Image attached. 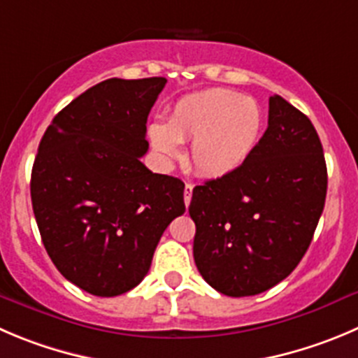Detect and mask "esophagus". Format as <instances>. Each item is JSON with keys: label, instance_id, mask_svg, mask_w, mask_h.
Returning <instances> with one entry per match:
<instances>
[{"label": "esophagus", "instance_id": "esophagus-1", "mask_svg": "<svg viewBox=\"0 0 358 358\" xmlns=\"http://www.w3.org/2000/svg\"><path fill=\"white\" fill-rule=\"evenodd\" d=\"M192 195H193V185L186 182V186H185V203H186V207H188L189 202H192Z\"/></svg>", "mask_w": 358, "mask_h": 358}]
</instances>
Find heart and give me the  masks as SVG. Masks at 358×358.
<instances>
[{"instance_id":"1","label":"heart","mask_w":358,"mask_h":358,"mask_svg":"<svg viewBox=\"0 0 358 358\" xmlns=\"http://www.w3.org/2000/svg\"><path fill=\"white\" fill-rule=\"evenodd\" d=\"M264 128V112L253 98L230 90L188 94L173 105L169 122L149 126V141L163 162L181 155L192 142V165L206 177L236 172L253 155Z\"/></svg>"}]
</instances>
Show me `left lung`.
<instances>
[{
  "instance_id": "8db88e82",
  "label": "left lung",
  "mask_w": 358,
  "mask_h": 358,
  "mask_svg": "<svg viewBox=\"0 0 358 358\" xmlns=\"http://www.w3.org/2000/svg\"><path fill=\"white\" fill-rule=\"evenodd\" d=\"M327 195L322 142L308 115L268 98V126L230 176L193 188V258L207 283L248 297L283 281L311 244Z\"/></svg>"
}]
</instances>
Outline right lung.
<instances>
[{"mask_svg":"<svg viewBox=\"0 0 358 358\" xmlns=\"http://www.w3.org/2000/svg\"><path fill=\"white\" fill-rule=\"evenodd\" d=\"M166 79H107L68 103L43 134L31 202L57 271L84 292L137 287L165 228L185 207V182L152 173L145 122Z\"/></svg>","mask_w":358,"mask_h":358,"instance_id":"right-lung-1","label":"right lung"}]
</instances>
